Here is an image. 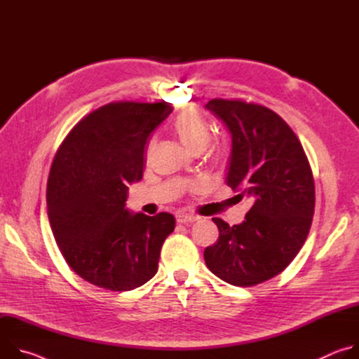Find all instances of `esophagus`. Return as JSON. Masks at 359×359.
<instances>
[{"mask_svg":"<svg viewBox=\"0 0 359 359\" xmlns=\"http://www.w3.org/2000/svg\"><path fill=\"white\" fill-rule=\"evenodd\" d=\"M198 219V216H194V215H189V213H179L176 215V220L177 223L180 224H189V223H193Z\"/></svg>","mask_w":359,"mask_h":359,"instance_id":"1","label":"esophagus"}]
</instances>
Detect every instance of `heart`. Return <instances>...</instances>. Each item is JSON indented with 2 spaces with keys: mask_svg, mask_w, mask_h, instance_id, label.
<instances>
[{
  "mask_svg": "<svg viewBox=\"0 0 359 359\" xmlns=\"http://www.w3.org/2000/svg\"><path fill=\"white\" fill-rule=\"evenodd\" d=\"M173 129L180 140L194 151H200L206 147L212 135L208 121L196 109H186L180 112L173 122ZM153 147H155V140H150L147 155Z\"/></svg>",
  "mask_w": 359,
  "mask_h": 359,
  "instance_id": "1",
  "label": "heart"
}]
</instances>
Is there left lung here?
<instances>
[{"mask_svg": "<svg viewBox=\"0 0 359 359\" xmlns=\"http://www.w3.org/2000/svg\"><path fill=\"white\" fill-rule=\"evenodd\" d=\"M206 108L231 133L226 183L252 206L241 224L213 219L220 234L204 262L223 281L252 287L285 270L305 243L316 208L313 170L274 111L241 99H212Z\"/></svg>", "mask_w": 359, "mask_h": 359, "instance_id": "left-lung-1", "label": "left lung"}]
</instances>
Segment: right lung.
<instances>
[{
	"label": "right lung",
	"instance_id": "1",
	"mask_svg": "<svg viewBox=\"0 0 359 359\" xmlns=\"http://www.w3.org/2000/svg\"><path fill=\"white\" fill-rule=\"evenodd\" d=\"M170 112L169 102H111L72 128L50 166L46 208L55 241L68 266L99 288L130 291L147 283L175 230L170 213L125 209L128 184L142 179L150 133Z\"/></svg>",
	"mask_w": 359,
	"mask_h": 359
}]
</instances>
